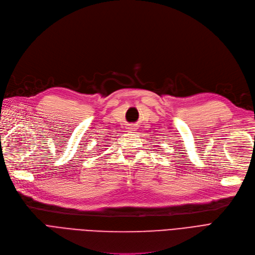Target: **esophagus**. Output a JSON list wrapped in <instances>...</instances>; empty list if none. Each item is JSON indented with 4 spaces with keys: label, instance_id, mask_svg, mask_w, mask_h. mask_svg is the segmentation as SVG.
Listing matches in <instances>:
<instances>
[{
    "label": "esophagus",
    "instance_id": "1",
    "mask_svg": "<svg viewBox=\"0 0 255 255\" xmlns=\"http://www.w3.org/2000/svg\"><path fill=\"white\" fill-rule=\"evenodd\" d=\"M128 129H129L130 131H134V129H135V128H133V127H128Z\"/></svg>",
    "mask_w": 255,
    "mask_h": 255
}]
</instances>
